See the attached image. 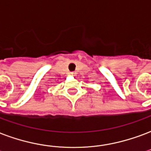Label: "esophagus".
Listing matches in <instances>:
<instances>
[{"instance_id": "1", "label": "esophagus", "mask_w": 151, "mask_h": 151, "mask_svg": "<svg viewBox=\"0 0 151 151\" xmlns=\"http://www.w3.org/2000/svg\"><path fill=\"white\" fill-rule=\"evenodd\" d=\"M70 75L72 76H76V72H74V71H71V72H70Z\"/></svg>"}]
</instances>
